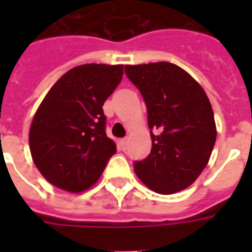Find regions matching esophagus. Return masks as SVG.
Instances as JSON below:
<instances>
[{
	"label": "esophagus",
	"instance_id": "1",
	"mask_svg": "<svg viewBox=\"0 0 252 252\" xmlns=\"http://www.w3.org/2000/svg\"><path fill=\"white\" fill-rule=\"evenodd\" d=\"M119 146H120V148L123 151H126V146H128V140H126V139H121L120 142H119Z\"/></svg>",
	"mask_w": 252,
	"mask_h": 252
}]
</instances>
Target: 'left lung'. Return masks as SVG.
Returning <instances> with one entry per match:
<instances>
[{
    "instance_id": "obj_1",
    "label": "left lung",
    "mask_w": 252,
    "mask_h": 252,
    "mask_svg": "<svg viewBox=\"0 0 252 252\" xmlns=\"http://www.w3.org/2000/svg\"><path fill=\"white\" fill-rule=\"evenodd\" d=\"M147 106L153 148L133 163L144 185L159 194L186 189L205 169L216 142V124L204 89L169 62L126 66Z\"/></svg>"
}]
</instances>
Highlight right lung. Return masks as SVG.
Here are the masks:
<instances>
[{
	"instance_id": "1",
	"label": "right lung",
	"mask_w": 252,
	"mask_h": 252,
	"mask_svg": "<svg viewBox=\"0 0 252 252\" xmlns=\"http://www.w3.org/2000/svg\"><path fill=\"white\" fill-rule=\"evenodd\" d=\"M123 66L71 68L47 93L30 129L32 159L50 184L71 193L94 185L115 142L106 136L102 105L123 79Z\"/></svg>"
}]
</instances>
